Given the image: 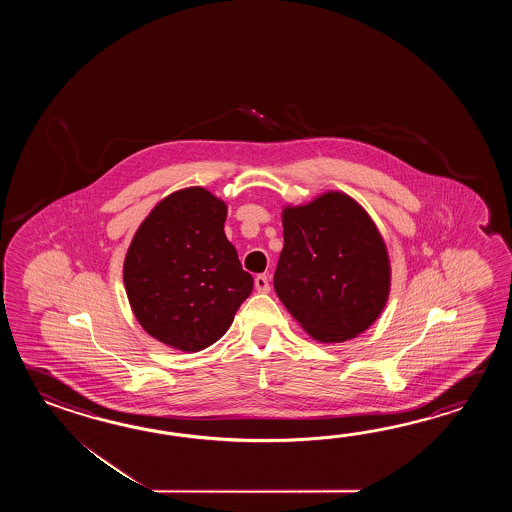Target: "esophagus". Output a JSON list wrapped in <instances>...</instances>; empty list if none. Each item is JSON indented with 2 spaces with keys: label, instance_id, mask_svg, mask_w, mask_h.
<instances>
[{
  "label": "esophagus",
  "instance_id": "obj_1",
  "mask_svg": "<svg viewBox=\"0 0 512 512\" xmlns=\"http://www.w3.org/2000/svg\"><path fill=\"white\" fill-rule=\"evenodd\" d=\"M254 285H256L258 293H269L271 291V283H269V276L267 274H258L254 278Z\"/></svg>",
  "mask_w": 512,
  "mask_h": 512
}]
</instances>
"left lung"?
I'll use <instances>...</instances> for the list:
<instances>
[{"label":"left lung","instance_id":"obj_1","mask_svg":"<svg viewBox=\"0 0 512 512\" xmlns=\"http://www.w3.org/2000/svg\"><path fill=\"white\" fill-rule=\"evenodd\" d=\"M283 249L274 289L320 342L357 337L377 320L390 293V261L364 208L340 192L283 210Z\"/></svg>","mask_w":512,"mask_h":512}]
</instances>
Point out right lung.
I'll return each instance as SVG.
<instances>
[{"label":"right lung","mask_w":512,"mask_h":512,"mask_svg":"<svg viewBox=\"0 0 512 512\" xmlns=\"http://www.w3.org/2000/svg\"><path fill=\"white\" fill-rule=\"evenodd\" d=\"M225 219L227 205L194 186L163 199L133 236L126 293L146 333L163 344L208 348L252 293L254 280L225 236Z\"/></svg>","instance_id":"obj_1"}]
</instances>
